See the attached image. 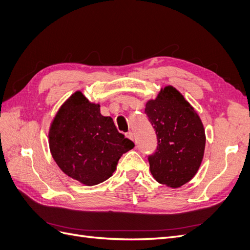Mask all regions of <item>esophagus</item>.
Returning <instances> with one entry per match:
<instances>
[{
	"instance_id": "34e87169",
	"label": "esophagus",
	"mask_w": 250,
	"mask_h": 250,
	"mask_svg": "<svg viewBox=\"0 0 250 250\" xmlns=\"http://www.w3.org/2000/svg\"><path fill=\"white\" fill-rule=\"evenodd\" d=\"M125 137H126V138H128V139L132 140V141H134V139H135L134 134H133L132 132H128V133H126V134H125Z\"/></svg>"
}]
</instances>
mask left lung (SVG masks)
<instances>
[{
    "label": "left lung",
    "mask_w": 250,
    "mask_h": 250,
    "mask_svg": "<svg viewBox=\"0 0 250 250\" xmlns=\"http://www.w3.org/2000/svg\"><path fill=\"white\" fill-rule=\"evenodd\" d=\"M145 113L158 136V149L148 158L152 176L165 186L180 188L195 177L204 158L202 120L172 85L162 87L155 99L146 102Z\"/></svg>",
    "instance_id": "1"
}]
</instances>
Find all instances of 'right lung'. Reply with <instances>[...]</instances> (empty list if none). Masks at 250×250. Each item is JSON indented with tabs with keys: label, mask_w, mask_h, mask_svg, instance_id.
<instances>
[{
	"label": "right lung",
	"mask_w": 250,
	"mask_h": 250,
	"mask_svg": "<svg viewBox=\"0 0 250 250\" xmlns=\"http://www.w3.org/2000/svg\"><path fill=\"white\" fill-rule=\"evenodd\" d=\"M48 143L59 168L86 187L112 176L120 156L135 146L117 131L112 118L101 114L100 104L89 102L80 90L53 117Z\"/></svg>",
	"instance_id": "right-lung-1"
}]
</instances>
